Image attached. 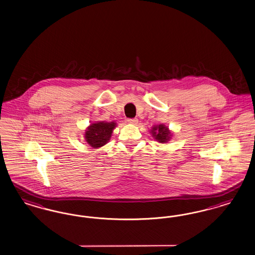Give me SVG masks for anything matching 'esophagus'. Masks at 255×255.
<instances>
[{"label":"esophagus","instance_id":"esophagus-1","mask_svg":"<svg viewBox=\"0 0 255 255\" xmlns=\"http://www.w3.org/2000/svg\"><path fill=\"white\" fill-rule=\"evenodd\" d=\"M127 122L128 123H130V124H133V125H135V124H137V119H129V120H127Z\"/></svg>","mask_w":255,"mask_h":255}]
</instances>
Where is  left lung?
<instances>
[{
    "instance_id": "1",
    "label": "left lung",
    "mask_w": 255,
    "mask_h": 255,
    "mask_svg": "<svg viewBox=\"0 0 255 255\" xmlns=\"http://www.w3.org/2000/svg\"><path fill=\"white\" fill-rule=\"evenodd\" d=\"M150 131L154 139H156L159 143H167L173 135L169 128L162 123L153 126Z\"/></svg>"
}]
</instances>
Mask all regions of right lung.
<instances>
[{
	"label": "right lung",
	"mask_w": 255,
	"mask_h": 255,
	"mask_svg": "<svg viewBox=\"0 0 255 255\" xmlns=\"http://www.w3.org/2000/svg\"><path fill=\"white\" fill-rule=\"evenodd\" d=\"M116 122H95L91 123L84 132V139L87 144L93 148H100L109 142Z\"/></svg>",
	"instance_id": "add662e5"
}]
</instances>
